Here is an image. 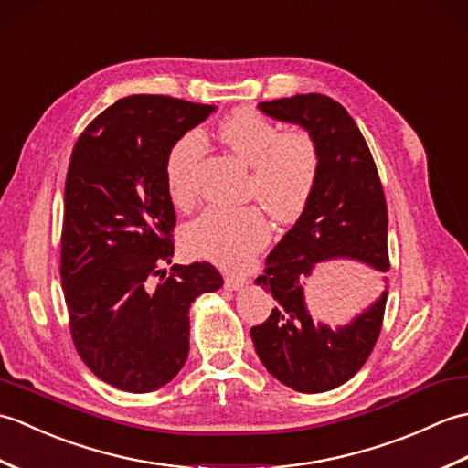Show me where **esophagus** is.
<instances>
[{
	"mask_svg": "<svg viewBox=\"0 0 468 468\" xmlns=\"http://www.w3.org/2000/svg\"><path fill=\"white\" fill-rule=\"evenodd\" d=\"M245 283H247V280H245L243 275H225V287H227V290L237 292V290H241Z\"/></svg>",
	"mask_w": 468,
	"mask_h": 468,
	"instance_id": "obj_1",
	"label": "esophagus"
}]
</instances>
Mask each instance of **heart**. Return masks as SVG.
Instances as JSON below:
<instances>
[{"mask_svg": "<svg viewBox=\"0 0 468 468\" xmlns=\"http://www.w3.org/2000/svg\"><path fill=\"white\" fill-rule=\"evenodd\" d=\"M229 151L251 166L245 195L255 197L277 223H292L310 205L322 154L315 138L305 131L282 133L251 108L229 114L217 131ZM207 154L201 133L183 134L166 154L165 173L168 193L176 207L197 198V175ZM188 251L229 270H239L270 241V225L260 207L207 208L185 227Z\"/></svg>", "mask_w": 468, "mask_h": 468, "instance_id": "obj_1", "label": "heart"}]
</instances>
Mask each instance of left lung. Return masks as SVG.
Segmentation results:
<instances>
[{
	"label": "left lung",
	"mask_w": 468,
	"mask_h": 468,
	"mask_svg": "<svg viewBox=\"0 0 468 468\" xmlns=\"http://www.w3.org/2000/svg\"><path fill=\"white\" fill-rule=\"evenodd\" d=\"M260 111L300 124L322 154L310 205L267 255L255 280L271 292L275 310L251 327L255 352L273 378L303 394L327 392L360 370L382 330L388 300V211L378 168L360 128L346 108L324 94H297L260 102ZM352 259L371 267V286L383 293L352 323H314L303 285L317 262Z\"/></svg>",
	"instance_id": "obj_1"
}]
</instances>
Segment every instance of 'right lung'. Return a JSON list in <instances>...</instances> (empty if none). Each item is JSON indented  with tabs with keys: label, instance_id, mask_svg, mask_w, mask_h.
Masks as SVG:
<instances>
[{
	"label": "right lung",
	"instance_id": "add662e5",
	"mask_svg": "<svg viewBox=\"0 0 468 468\" xmlns=\"http://www.w3.org/2000/svg\"><path fill=\"white\" fill-rule=\"evenodd\" d=\"M215 106L121 98L86 126L69 158L59 275L82 362L118 390H158L188 356V307L217 292L211 263L173 265L175 207L165 163Z\"/></svg>",
	"mask_w": 468,
	"mask_h": 468
}]
</instances>
